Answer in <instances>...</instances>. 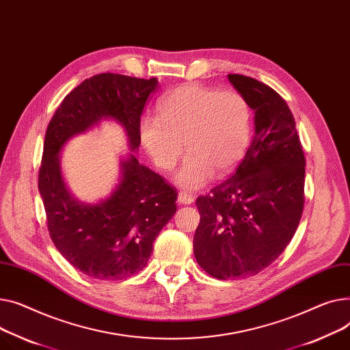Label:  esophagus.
Here are the masks:
<instances>
[{
    "label": "esophagus",
    "mask_w": 350,
    "mask_h": 350,
    "mask_svg": "<svg viewBox=\"0 0 350 350\" xmlns=\"http://www.w3.org/2000/svg\"><path fill=\"white\" fill-rule=\"evenodd\" d=\"M176 200L179 204H191V203H193L195 198L189 192H179Z\"/></svg>",
    "instance_id": "esophagus-1"
}]
</instances>
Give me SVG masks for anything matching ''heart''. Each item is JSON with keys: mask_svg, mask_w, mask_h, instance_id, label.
<instances>
[{"mask_svg": "<svg viewBox=\"0 0 350 350\" xmlns=\"http://www.w3.org/2000/svg\"><path fill=\"white\" fill-rule=\"evenodd\" d=\"M159 118L139 122V139L155 165L172 170L185 150L182 165L174 175L180 188L196 189L213 172L229 174L249 147L252 113L245 98L202 85H185L158 100Z\"/></svg>", "mask_w": 350, "mask_h": 350, "instance_id": "1", "label": "heart"}]
</instances>
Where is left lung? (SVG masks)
Returning a JSON list of instances; mask_svg holds the SVG:
<instances>
[{
	"instance_id": "obj_1",
	"label": "left lung",
	"mask_w": 350,
	"mask_h": 350,
	"mask_svg": "<svg viewBox=\"0 0 350 350\" xmlns=\"http://www.w3.org/2000/svg\"><path fill=\"white\" fill-rule=\"evenodd\" d=\"M254 114V134L236 172L196 199L193 253L219 280L247 278L291 241L304 209L305 157L285 100L261 81L228 75Z\"/></svg>"
}]
</instances>
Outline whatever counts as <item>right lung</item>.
I'll list each match as a JSON object with an SVG mask.
<instances>
[{"label": "right lung", "instance_id": "1", "mask_svg": "<svg viewBox=\"0 0 350 350\" xmlns=\"http://www.w3.org/2000/svg\"><path fill=\"white\" fill-rule=\"evenodd\" d=\"M158 79L101 73L86 79L60 103L44 144L39 170L48 230L59 253L75 269L96 280H124L147 265L161 229L176 212V192L161 175L138 162L139 122ZM116 120L126 131L131 154L120 157L112 192L83 202L70 192L59 155L75 136Z\"/></svg>", "mask_w": 350, "mask_h": 350}]
</instances>
